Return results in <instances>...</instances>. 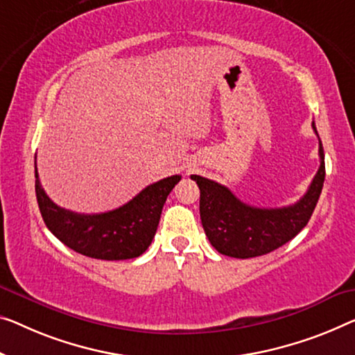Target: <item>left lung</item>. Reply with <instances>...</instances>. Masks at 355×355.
Wrapping results in <instances>:
<instances>
[{
	"mask_svg": "<svg viewBox=\"0 0 355 355\" xmlns=\"http://www.w3.org/2000/svg\"><path fill=\"white\" fill-rule=\"evenodd\" d=\"M313 129L317 134L314 123ZM319 157L320 167L306 194L293 205L279 209L253 207L237 199L223 184L191 175L200 189V221L210 244L221 255L253 258L292 241L308 225L324 187L325 157L320 140Z\"/></svg>",
	"mask_w": 355,
	"mask_h": 355,
	"instance_id": "left-lung-1",
	"label": "left lung"
}]
</instances>
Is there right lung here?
Masks as SVG:
<instances>
[{
  "instance_id": "1",
  "label": "right lung",
  "mask_w": 355,
  "mask_h": 355,
  "mask_svg": "<svg viewBox=\"0 0 355 355\" xmlns=\"http://www.w3.org/2000/svg\"><path fill=\"white\" fill-rule=\"evenodd\" d=\"M35 191L42 220L57 239L71 250L97 260H129L150 247L167 196L180 175L150 184L119 209L105 214H76L52 202L42 189L35 161Z\"/></svg>"
}]
</instances>
